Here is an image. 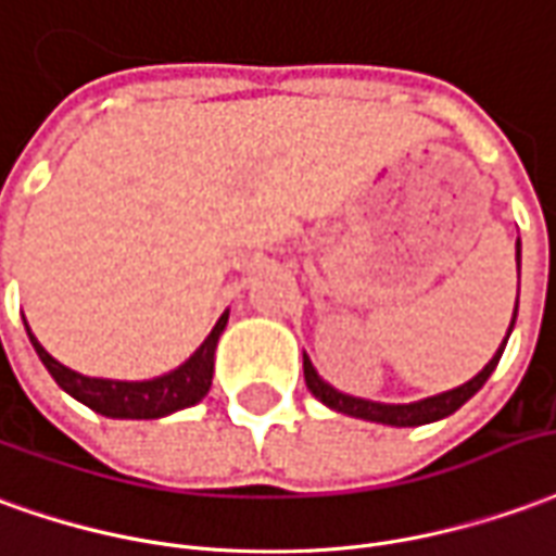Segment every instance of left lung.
I'll return each instance as SVG.
<instances>
[{
    "label": "left lung",
    "mask_w": 556,
    "mask_h": 556,
    "mask_svg": "<svg viewBox=\"0 0 556 556\" xmlns=\"http://www.w3.org/2000/svg\"><path fill=\"white\" fill-rule=\"evenodd\" d=\"M515 266L521 269V239L515 242ZM515 317H518V299H515V314H511L506 341H509ZM506 341L500 344V350L494 353V359L488 362L485 368L476 374L473 380L455 386V389H448V392H440V395L413 401V404H383V401H365V397L344 395V392H338L334 386L326 383L320 374L314 371V365H311L308 356H305V383H308L311 395L317 397V401H323L329 410L344 413V416H353V419H365V422L392 425V428H416V425H428V422H437V419H446V416H452L458 407H464V404H467V401H470V397L485 386L488 377L494 374L500 356H503V348H506Z\"/></svg>",
    "instance_id": "8db88e82"
}]
</instances>
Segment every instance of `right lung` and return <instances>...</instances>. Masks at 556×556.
<instances>
[{"label":"right lung","mask_w":556,"mask_h":556,"mask_svg":"<svg viewBox=\"0 0 556 556\" xmlns=\"http://www.w3.org/2000/svg\"><path fill=\"white\" fill-rule=\"evenodd\" d=\"M227 320H230V311H224L218 317V323L212 326V332L194 350L191 359L161 377H152V380H108V377H86L80 371H71L68 365L53 359L38 344L29 323H26V332H29L38 359L45 362V368L56 380L59 389H65L89 410L101 413L108 419H161V416H170L185 407H194L197 401L206 397L212 374H215V350H218V338H222Z\"/></svg>","instance_id":"right-lung-1"}]
</instances>
